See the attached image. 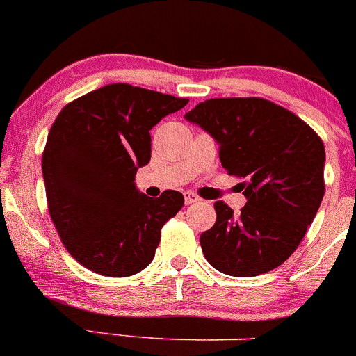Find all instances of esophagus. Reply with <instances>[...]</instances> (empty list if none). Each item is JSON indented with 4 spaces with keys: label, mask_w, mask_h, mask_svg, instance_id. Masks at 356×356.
Returning <instances> with one entry per match:
<instances>
[{
    "label": "esophagus",
    "mask_w": 356,
    "mask_h": 356,
    "mask_svg": "<svg viewBox=\"0 0 356 356\" xmlns=\"http://www.w3.org/2000/svg\"><path fill=\"white\" fill-rule=\"evenodd\" d=\"M184 201H186V204H195V203H198L200 198L195 195V193H186Z\"/></svg>",
    "instance_id": "1"
}]
</instances>
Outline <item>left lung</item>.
<instances>
[{"label": "left lung", "instance_id": "1", "mask_svg": "<svg viewBox=\"0 0 356 356\" xmlns=\"http://www.w3.org/2000/svg\"><path fill=\"white\" fill-rule=\"evenodd\" d=\"M218 145L222 167L245 177L234 215L215 201L217 222L200 238L211 267L254 277L293 254L324 198L325 148L310 125L261 98H215L184 115Z\"/></svg>", "mask_w": 356, "mask_h": 356}]
</instances>
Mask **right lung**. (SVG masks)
Here are the masks:
<instances>
[{
	"mask_svg": "<svg viewBox=\"0 0 356 356\" xmlns=\"http://www.w3.org/2000/svg\"><path fill=\"white\" fill-rule=\"evenodd\" d=\"M189 99L108 84L58 113L42 153L51 220L68 253L108 277H127L152 264L161 227L184 204L167 189L148 198L136 172L152 158L149 131Z\"/></svg>",
	"mask_w": 356,
	"mask_h": 356,
	"instance_id": "obj_1",
	"label": "right lung"
}]
</instances>
